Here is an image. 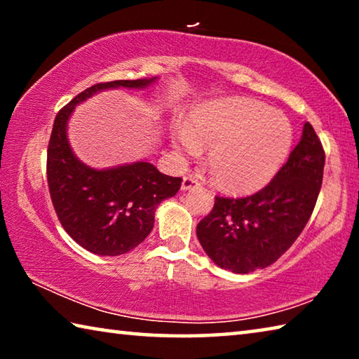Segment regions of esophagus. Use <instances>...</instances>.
I'll use <instances>...</instances> for the list:
<instances>
[{
  "instance_id": "esophagus-1",
  "label": "esophagus",
  "mask_w": 359,
  "mask_h": 359,
  "mask_svg": "<svg viewBox=\"0 0 359 359\" xmlns=\"http://www.w3.org/2000/svg\"><path fill=\"white\" fill-rule=\"evenodd\" d=\"M199 180L194 177V175H185L184 180H182V190L187 191V190H191L194 187H199Z\"/></svg>"
}]
</instances>
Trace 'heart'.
Segmentation results:
<instances>
[{
	"mask_svg": "<svg viewBox=\"0 0 359 359\" xmlns=\"http://www.w3.org/2000/svg\"><path fill=\"white\" fill-rule=\"evenodd\" d=\"M180 155L196 156L210 145L208 165L223 190L250 193L269 184L287 160L293 128L282 112L257 101H209L191 114L190 126L174 136Z\"/></svg>",
	"mask_w": 359,
	"mask_h": 359,
	"instance_id": "heart-1",
	"label": "heart"
}]
</instances>
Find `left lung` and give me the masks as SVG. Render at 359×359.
<instances>
[{"label": "left lung", "instance_id": "obj_1", "mask_svg": "<svg viewBox=\"0 0 359 359\" xmlns=\"http://www.w3.org/2000/svg\"><path fill=\"white\" fill-rule=\"evenodd\" d=\"M323 168V145L307 121L288 161L264 188L245 198L215 196L214 209L196 226L204 252L236 274L276 263L311 218Z\"/></svg>", "mask_w": 359, "mask_h": 359}]
</instances>
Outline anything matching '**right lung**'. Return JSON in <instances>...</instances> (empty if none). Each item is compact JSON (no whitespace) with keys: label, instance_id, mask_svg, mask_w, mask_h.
<instances>
[{"label":"right lung","instance_id":"obj_1","mask_svg":"<svg viewBox=\"0 0 359 359\" xmlns=\"http://www.w3.org/2000/svg\"><path fill=\"white\" fill-rule=\"evenodd\" d=\"M155 79L112 81L83 90L60 109L47 149V184L62 226L85 250L117 257L133 250L150 234L155 209L174 196L180 177L161 174L147 161L93 169L72 154L66 125L79 102L107 88H144Z\"/></svg>","mask_w":359,"mask_h":359}]
</instances>
